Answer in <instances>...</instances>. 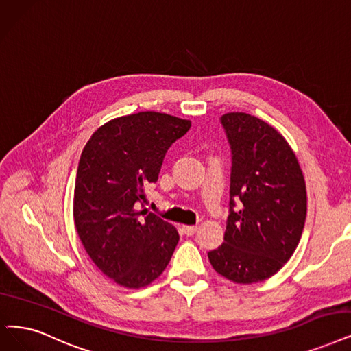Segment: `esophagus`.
<instances>
[{"label": "esophagus", "mask_w": 351, "mask_h": 351, "mask_svg": "<svg viewBox=\"0 0 351 351\" xmlns=\"http://www.w3.org/2000/svg\"><path fill=\"white\" fill-rule=\"evenodd\" d=\"M197 226H183V230L187 236H193L195 232H197Z\"/></svg>", "instance_id": "34e87169"}]
</instances>
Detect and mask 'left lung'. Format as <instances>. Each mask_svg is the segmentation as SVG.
<instances>
[{
	"mask_svg": "<svg viewBox=\"0 0 351 351\" xmlns=\"http://www.w3.org/2000/svg\"><path fill=\"white\" fill-rule=\"evenodd\" d=\"M232 148L230 215L224 242L208 252L213 269L234 284L275 275L295 252L306 216V189L287 139L269 123L245 114L221 117ZM243 204L232 212L234 200Z\"/></svg>",
	"mask_w": 351,
	"mask_h": 351,
	"instance_id": "1",
	"label": "left lung"
}]
</instances>
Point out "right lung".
Returning a JSON list of instances; mask_svg holds the SVG:
<instances>
[{
    "label": "right lung",
    "instance_id": "1",
    "mask_svg": "<svg viewBox=\"0 0 351 351\" xmlns=\"http://www.w3.org/2000/svg\"><path fill=\"white\" fill-rule=\"evenodd\" d=\"M191 127L161 112L114 118L82 151L73 197L79 239L92 262L115 284L139 289L164 272L178 232L158 216L139 212L145 187L156 183L167 149ZM144 214V219H138Z\"/></svg>",
    "mask_w": 351,
    "mask_h": 351
}]
</instances>
